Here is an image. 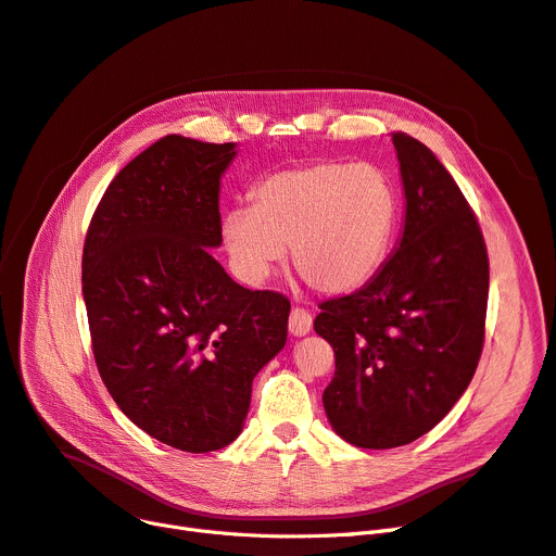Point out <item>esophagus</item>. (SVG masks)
<instances>
[{"label": "esophagus", "mask_w": 556, "mask_h": 556, "mask_svg": "<svg viewBox=\"0 0 556 556\" xmlns=\"http://www.w3.org/2000/svg\"><path fill=\"white\" fill-rule=\"evenodd\" d=\"M311 329H313V315H311L306 308L295 306L293 311H290V317H288V331H290V333L302 338V336H306Z\"/></svg>", "instance_id": "esophagus-1"}]
</instances>
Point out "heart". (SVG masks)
<instances>
[{
    "label": "heart",
    "mask_w": 556,
    "mask_h": 556,
    "mask_svg": "<svg viewBox=\"0 0 556 556\" xmlns=\"http://www.w3.org/2000/svg\"><path fill=\"white\" fill-rule=\"evenodd\" d=\"M252 207L223 216V241L245 281L266 279L288 243L290 266L317 293L367 283L388 258L399 200L371 164L315 162L275 170L250 191Z\"/></svg>",
    "instance_id": "b5f03b06"
}]
</instances>
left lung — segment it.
<instances>
[{
    "instance_id": "8db88e82",
    "label": "left lung",
    "mask_w": 556,
    "mask_h": 556,
    "mask_svg": "<svg viewBox=\"0 0 556 556\" xmlns=\"http://www.w3.org/2000/svg\"><path fill=\"white\" fill-rule=\"evenodd\" d=\"M405 191L399 248L352 295L319 304L315 333L336 354L323 401L361 448H396L440 424L484 346L489 256L478 218L444 164L394 132Z\"/></svg>"
}]
</instances>
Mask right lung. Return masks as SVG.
Masks as SVG:
<instances>
[{
    "label": "right lung",
    "mask_w": 556,
    "mask_h": 556,
    "mask_svg": "<svg viewBox=\"0 0 556 556\" xmlns=\"http://www.w3.org/2000/svg\"><path fill=\"white\" fill-rule=\"evenodd\" d=\"M233 143L166 135L105 189L83 245L92 352L122 413L187 453L237 440L258 369L288 333L290 302L233 281L207 252L223 243L220 175Z\"/></svg>",
    "instance_id": "right-lung-1"
}]
</instances>
